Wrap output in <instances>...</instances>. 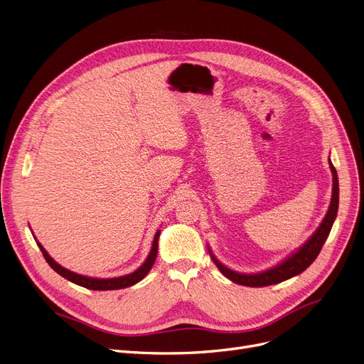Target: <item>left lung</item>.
Returning a JSON list of instances; mask_svg holds the SVG:
<instances>
[{"label": "left lung", "instance_id": "1", "mask_svg": "<svg viewBox=\"0 0 364 364\" xmlns=\"http://www.w3.org/2000/svg\"><path fill=\"white\" fill-rule=\"evenodd\" d=\"M328 167H331V171H332L333 183H332L331 205H328L327 213L323 218L320 227L313 232V235H311L299 249H296L295 252H291L287 257H284L282 262H279L277 265H274L265 271H261V272H252V274L238 272L228 267H225L213 255L210 246L207 245V250H209V253H210L212 261L228 280H231L237 284H241V286H249V287L271 286V284H277V283H282L284 280H289L295 275H299L316 261V257L318 256V253L324 245V241L327 240L328 234H331L333 222L338 215V205H339V181H338L336 168L333 167L331 159H328Z\"/></svg>", "mask_w": 364, "mask_h": 364}]
</instances>
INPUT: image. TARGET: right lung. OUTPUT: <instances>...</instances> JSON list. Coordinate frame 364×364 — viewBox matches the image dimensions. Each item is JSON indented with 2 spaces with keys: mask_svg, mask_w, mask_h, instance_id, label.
Wrapping results in <instances>:
<instances>
[{
  "mask_svg": "<svg viewBox=\"0 0 364 364\" xmlns=\"http://www.w3.org/2000/svg\"><path fill=\"white\" fill-rule=\"evenodd\" d=\"M160 230L155 232L154 235V241H152V246H151V250L146 256V259L144 261V264L134 269L133 272L130 274H126V275H119V277H112V279H97V277H89V275H82V274H77L74 271H69L66 268H63L62 265H59L53 257H51L47 250L43 247V245L40 243V241L36 238V235H33V238H36L37 245L40 247V250L43 252L44 257L47 264L53 268L58 274H60L63 279L73 282L81 287H85V289H90V290H117V289H124V287H130L136 283H139L144 277L149 272V269L152 268L154 262H155V257H157V253H159V238H160Z\"/></svg>",
  "mask_w": 364,
  "mask_h": 364,
  "instance_id": "obj_1",
  "label": "right lung"
}]
</instances>
